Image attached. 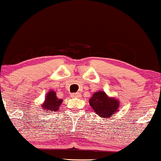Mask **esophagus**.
Instances as JSON below:
<instances>
[{"mask_svg": "<svg viewBox=\"0 0 161 161\" xmlns=\"http://www.w3.org/2000/svg\"><path fill=\"white\" fill-rule=\"evenodd\" d=\"M81 94L80 93H74V94H72V97H80Z\"/></svg>", "mask_w": 161, "mask_h": 161, "instance_id": "34e87169", "label": "esophagus"}]
</instances>
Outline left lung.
I'll use <instances>...</instances> for the list:
<instances>
[{
	"label": "left lung",
	"mask_w": 161,
	"mask_h": 161,
	"mask_svg": "<svg viewBox=\"0 0 161 161\" xmlns=\"http://www.w3.org/2000/svg\"><path fill=\"white\" fill-rule=\"evenodd\" d=\"M89 104L97 115L101 119H109L119 111L120 102L113 97H109L103 91H98L92 94Z\"/></svg>",
	"instance_id": "left-lung-1"
}]
</instances>
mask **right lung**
<instances>
[{
	"instance_id": "1",
	"label": "right lung",
	"mask_w": 161,
	"mask_h": 161,
	"mask_svg": "<svg viewBox=\"0 0 161 161\" xmlns=\"http://www.w3.org/2000/svg\"><path fill=\"white\" fill-rule=\"evenodd\" d=\"M62 102L63 100L58 98L55 91L51 90L46 94L45 100L40 105V108L43 111L46 112H51V113H52L53 112H56L59 109Z\"/></svg>"
}]
</instances>
